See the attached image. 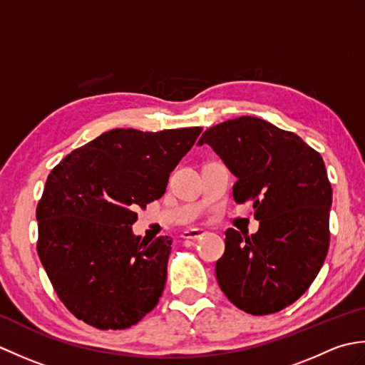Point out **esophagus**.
I'll return each instance as SVG.
<instances>
[{"instance_id": "obj_1", "label": "esophagus", "mask_w": 365, "mask_h": 365, "mask_svg": "<svg viewBox=\"0 0 365 365\" xmlns=\"http://www.w3.org/2000/svg\"><path fill=\"white\" fill-rule=\"evenodd\" d=\"M204 234H205L204 229H188V230L183 232L182 237L183 238H188V240H196V238H199L200 235H204Z\"/></svg>"}]
</instances>
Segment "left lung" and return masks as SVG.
<instances>
[{"mask_svg":"<svg viewBox=\"0 0 365 365\" xmlns=\"http://www.w3.org/2000/svg\"><path fill=\"white\" fill-rule=\"evenodd\" d=\"M197 144L226 163L237 177L235 202H252L260 221L251 237L226 230L216 262L221 290L246 314L282 311L311 287L328 254L332 188L322 155L252 115L207 128Z\"/></svg>","mask_w":365,"mask_h":365,"instance_id":"8db88e82","label":"left lung"}]
</instances>
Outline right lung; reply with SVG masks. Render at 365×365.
<instances>
[{
    "mask_svg": "<svg viewBox=\"0 0 365 365\" xmlns=\"http://www.w3.org/2000/svg\"><path fill=\"white\" fill-rule=\"evenodd\" d=\"M202 128H114L75 149L46 177L37 254L59 299L98 329H125L165 290L170 237L145 242L136 208L166 192L169 174Z\"/></svg>",
    "mask_w": 365,
    "mask_h": 365,
    "instance_id": "obj_1",
    "label": "right lung"
}]
</instances>
